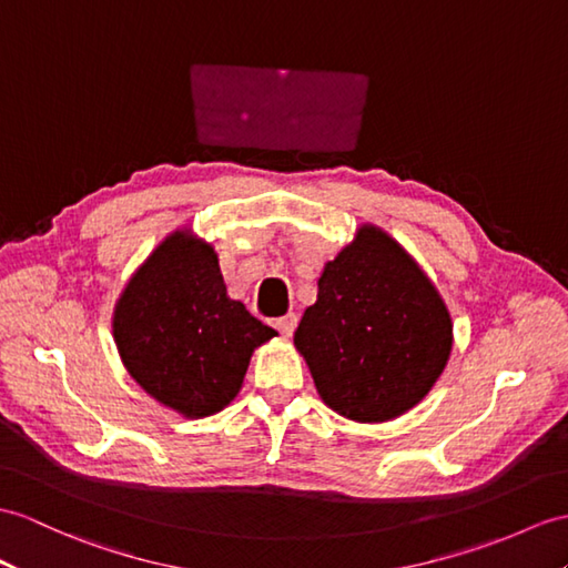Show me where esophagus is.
I'll use <instances>...</instances> for the list:
<instances>
[{
    "mask_svg": "<svg viewBox=\"0 0 568 568\" xmlns=\"http://www.w3.org/2000/svg\"><path fill=\"white\" fill-rule=\"evenodd\" d=\"M296 323H298V317L294 313H286L282 317H276L274 327L282 332V337H292V332L296 329Z\"/></svg>",
    "mask_w": 568,
    "mask_h": 568,
    "instance_id": "1",
    "label": "esophagus"
}]
</instances>
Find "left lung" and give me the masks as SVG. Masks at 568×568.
I'll use <instances>...</instances> for the list:
<instances>
[{"label":"left lung","mask_w":568,"mask_h":568,"mask_svg":"<svg viewBox=\"0 0 568 568\" xmlns=\"http://www.w3.org/2000/svg\"><path fill=\"white\" fill-rule=\"evenodd\" d=\"M294 344L332 412L381 424L434 388L450 358L453 321L417 260L383 229L362 224L325 262Z\"/></svg>","instance_id":"1"}]
</instances>
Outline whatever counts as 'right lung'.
I'll use <instances>...</instances> for the list:
<instances>
[{
	"label": "right lung",
	"instance_id": "1",
	"mask_svg": "<svg viewBox=\"0 0 568 568\" xmlns=\"http://www.w3.org/2000/svg\"><path fill=\"white\" fill-rule=\"evenodd\" d=\"M113 337L144 393L180 417L202 419L231 405L253 352L276 332L229 298L212 243L178 229L124 284Z\"/></svg>",
	"mask_w": 568,
	"mask_h": 568
}]
</instances>
